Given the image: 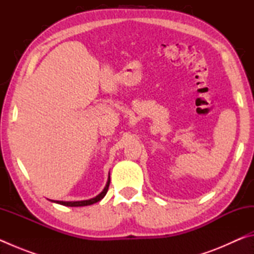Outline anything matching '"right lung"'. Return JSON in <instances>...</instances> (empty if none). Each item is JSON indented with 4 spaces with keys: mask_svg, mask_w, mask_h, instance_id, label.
<instances>
[{
    "mask_svg": "<svg viewBox=\"0 0 254 254\" xmlns=\"http://www.w3.org/2000/svg\"><path fill=\"white\" fill-rule=\"evenodd\" d=\"M110 176H109V180H107L106 183V186L103 189V191L101 194H98L96 197H94V198L91 199H87V200H78V201H63V200H51L54 201V203H58L60 205H64V206H70V207H78V206H87V205H92V204H95L97 201H100L101 199L104 198V196L106 195L107 190H109V186H110Z\"/></svg>",
    "mask_w": 254,
    "mask_h": 254,
    "instance_id": "1",
    "label": "right lung"
}]
</instances>
